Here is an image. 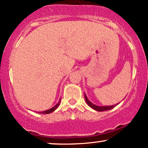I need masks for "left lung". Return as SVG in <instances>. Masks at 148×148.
Returning a JSON list of instances; mask_svg holds the SVG:
<instances>
[{
  "label": "left lung",
  "mask_w": 148,
  "mask_h": 148,
  "mask_svg": "<svg viewBox=\"0 0 148 148\" xmlns=\"http://www.w3.org/2000/svg\"><path fill=\"white\" fill-rule=\"evenodd\" d=\"M85 101H86V103H88V106H90L91 108H92L93 110H96V111H98V112H103V111H106V110H112V108H114L116 105L119 104V103H117V104L114 105V106H97V105L94 104V103H92L91 101L89 100L85 94Z\"/></svg>",
  "instance_id": "8db88e82"
}]
</instances>
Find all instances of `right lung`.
<instances>
[{
	"label": "right lung",
	"instance_id": "1",
	"mask_svg": "<svg viewBox=\"0 0 148 148\" xmlns=\"http://www.w3.org/2000/svg\"><path fill=\"white\" fill-rule=\"evenodd\" d=\"M60 99H59V101H58V102L57 103V104H56L55 105V106L53 107V108H50V109H49V110H45V111H42V112H38V114H49V113H51L52 112H54L55 110L57 108H58V106H59V105H60Z\"/></svg>",
	"mask_w": 148,
	"mask_h": 148
}]
</instances>
